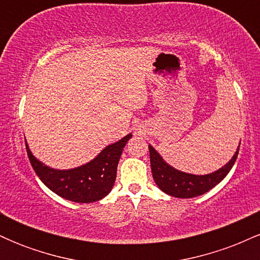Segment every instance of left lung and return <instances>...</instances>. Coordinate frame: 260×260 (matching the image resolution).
<instances>
[{
  "label": "left lung",
  "mask_w": 260,
  "mask_h": 260,
  "mask_svg": "<svg viewBox=\"0 0 260 260\" xmlns=\"http://www.w3.org/2000/svg\"><path fill=\"white\" fill-rule=\"evenodd\" d=\"M238 150H240V145L232 159L217 171L208 175H192L170 166L161 157V155L151 145H149L150 166L154 181L162 192L176 198H194V197L202 196L215 187L228 176L237 159Z\"/></svg>",
  "instance_id": "obj_1"
}]
</instances>
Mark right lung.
<instances>
[{"instance_id": "right-lung-1", "label": "right lung", "mask_w": 260, "mask_h": 260, "mask_svg": "<svg viewBox=\"0 0 260 260\" xmlns=\"http://www.w3.org/2000/svg\"><path fill=\"white\" fill-rule=\"evenodd\" d=\"M132 134L107 145L91 161L71 170H56L44 165L31 154L25 140L28 157L41 182L53 193L76 203H92L111 192L117 175V165L124 145Z\"/></svg>"}]
</instances>
